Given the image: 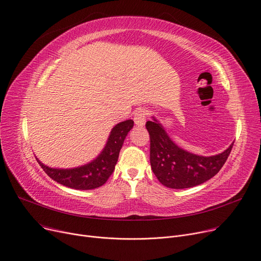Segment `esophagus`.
Returning <instances> with one entry per match:
<instances>
[{
  "mask_svg": "<svg viewBox=\"0 0 261 261\" xmlns=\"http://www.w3.org/2000/svg\"><path fill=\"white\" fill-rule=\"evenodd\" d=\"M148 111L146 109L144 108H141V109H138L134 113V116H133V119H134V122L136 126H144L145 122H146V118H147V115H148Z\"/></svg>",
  "mask_w": 261,
  "mask_h": 261,
  "instance_id": "obj_1",
  "label": "esophagus"
}]
</instances>
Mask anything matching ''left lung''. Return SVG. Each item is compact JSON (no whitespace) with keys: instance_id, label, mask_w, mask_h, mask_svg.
Listing matches in <instances>:
<instances>
[{"instance_id":"1","label":"left lung","mask_w":261,"mask_h":261,"mask_svg":"<svg viewBox=\"0 0 261 261\" xmlns=\"http://www.w3.org/2000/svg\"><path fill=\"white\" fill-rule=\"evenodd\" d=\"M150 136V164L158 180L166 187L183 189L208 181L223 167L234 143L220 154L202 156L176 146L154 118L146 122Z\"/></svg>"}]
</instances>
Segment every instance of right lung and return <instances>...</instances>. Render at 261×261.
Listing matches in <instances>:
<instances>
[{
  "label": "right lung",
  "instance_id": "right-lung-1",
  "mask_svg": "<svg viewBox=\"0 0 261 261\" xmlns=\"http://www.w3.org/2000/svg\"><path fill=\"white\" fill-rule=\"evenodd\" d=\"M133 120L121 121L112 129L108 142L100 154L91 163L71 169L50 168L37 158V162L54 181L66 187L88 190L103 185L114 171L119 151L128 132L133 128Z\"/></svg>",
  "mask_w": 261,
  "mask_h": 261
}]
</instances>
